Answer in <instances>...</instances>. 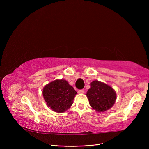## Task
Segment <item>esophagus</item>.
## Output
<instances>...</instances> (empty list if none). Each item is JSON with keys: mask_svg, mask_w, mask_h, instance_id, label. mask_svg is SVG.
I'll use <instances>...</instances> for the list:
<instances>
[{"mask_svg": "<svg viewBox=\"0 0 149 149\" xmlns=\"http://www.w3.org/2000/svg\"><path fill=\"white\" fill-rule=\"evenodd\" d=\"M78 92H79V93H84V89H80V90H79Z\"/></svg>", "mask_w": 149, "mask_h": 149, "instance_id": "obj_1", "label": "esophagus"}]
</instances>
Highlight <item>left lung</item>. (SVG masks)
<instances>
[{"label": "left lung", "mask_w": 149, "mask_h": 149, "mask_svg": "<svg viewBox=\"0 0 149 149\" xmlns=\"http://www.w3.org/2000/svg\"><path fill=\"white\" fill-rule=\"evenodd\" d=\"M86 96L89 104L97 112H104L114 104L116 94L114 90L107 84L94 81L91 83Z\"/></svg>", "instance_id": "obj_1"}]
</instances>
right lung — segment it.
Here are the masks:
<instances>
[{"instance_id":"add662e5","label":"right lung","mask_w":149,"mask_h":149,"mask_svg":"<svg viewBox=\"0 0 149 149\" xmlns=\"http://www.w3.org/2000/svg\"><path fill=\"white\" fill-rule=\"evenodd\" d=\"M76 94L74 88L64 79H56L49 83L43 91L47 106L56 112H63L70 108Z\"/></svg>"}]
</instances>
